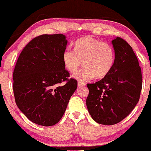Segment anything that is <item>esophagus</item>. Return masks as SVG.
Masks as SVG:
<instances>
[{"label":"esophagus","instance_id":"esophagus-1","mask_svg":"<svg viewBox=\"0 0 151 151\" xmlns=\"http://www.w3.org/2000/svg\"><path fill=\"white\" fill-rule=\"evenodd\" d=\"M78 86H79V87H82V86H84L85 85H86V84H85L84 82H78Z\"/></svg>","mask_w":151,"mask_h":151}]
</instances>
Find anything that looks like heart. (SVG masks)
<instances>
[{
    "label": "heart",
    "mask_w": 151,
    "mask_h": 151,
    "mask_svg": "<svg viewBox=\"0 0 151 151\" xmlns=\"http://www.w3.org/2000/svg\"><path fill=\"white\" fill-rule=\"evenodd\" d=\"M62 58L65 67L72 73L79 69L83 61L85 67L73 77L80 81H88L95 76L103 78L110 73L114 63V52L109 43L85 36L76 41L74 50L67 47Z\"/></svg>",
    "instance_id": "b5f03b06"
}]
</instances>
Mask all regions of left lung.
Instances as JSON below:
<instances>
[{
  "label": "left lung",
  "mask_w": 151,
  "mask_h": 151,
  "mask_svg": "<svg viewBox=\"0 0 151 151\" xmlns=\"http://www.w3.org/2000/svg\"><path fill=\"white\" fill-rule=\"evenodd\" d=\"M112 43L115 58L110 73L97 82L87 84L88 112L95 122L106 125L119 123L129 114L142 86L141 68L132 47L119 37Z\"/></svg>",
  "instance_id": "left-lung-1"
}]
</instances>
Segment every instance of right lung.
I'll return each mask as SVG.
<instances>
[{"mask_svg":"<svg viewBox=\"0 0 151 151\" xmlns=\"http://www.w3.org/2000/svg\"><path fill=\"white\" fill-rule=\"evenodd\" d=\"M67 43L63 34L42 35L26 45L17 60L13 73L16 105L39 125L57 123L77 88L78 82L69 79L63 62Z\"/></svg>","mask_w":151,"mask_h":151,"instance_id":"add662e5","label":"right lung"}]
</instances>
